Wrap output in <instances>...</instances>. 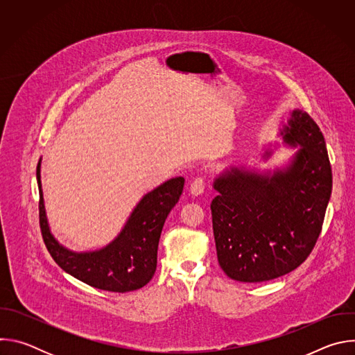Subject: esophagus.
<instances>
[{"label":"esophagus","instance_id":"34e87169","mask_svg":"<svg viewBox=\"0 0 355 355\" xmlns=\"http://www.w3.org/2000/svg\"><path fill=\"white\" fill-rule=\"evenodd\" d=\"M191 193L192 195H200L205 189V180L204 177H196L192 182H191Z\"/></svg>","mask_w":355,"mask_h":355}]
</instances>
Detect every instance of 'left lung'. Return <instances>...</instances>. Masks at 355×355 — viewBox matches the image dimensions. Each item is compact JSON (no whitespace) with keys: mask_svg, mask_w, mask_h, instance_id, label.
<instances>
[{"mask_svg":"<svg viewBox=\"0 0 355 355\" xmlns=\"http://www.w3.org/2000/svg\"><path fill=\"white\" fill-rule=\"evenodd\" d=\"M281 135L300 146L286 167L263 174L232 167L214 182L218 261L234 281L264 282L293 271L322 232L333 185L323 133L295 110Z\"/></svg>","mask_w":355,"mask_h":355,"instance_id":"left-lung-1","label":"left lung"}]
</instances>
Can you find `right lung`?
<instances>
[{
  "label": "right lung",
  "mask_w": 355,
  "mask_h": 355,
  "mask_svg": "<svg viewBox=\"0 0 355 355\" xmlns=\"http://www.w3.org/2000/svg\"><path fill=\"white\" fill-rule=\"evenodd\" d=\"M36 178L42 237L60 268L87 285L119 293L136 291L153 278L160 234L170 211L182 193L185 182L182 177L171 178L146 193L115 240L104 248L88 252L67 250L50 233L40 184V160Z\"/></svg>",
  "instance_id": "add662e5"
}]
</instances>
